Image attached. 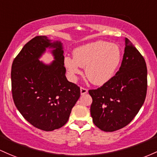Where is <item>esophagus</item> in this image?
I'll use <instances>...</instances> for the list:
<instances>
[{
	"label": "esophagus",
	"mask_w": 157,
	"mask_h": 157,
	"mask_svg": "<svg viewBox=\"0 0 157 157\" xmlns=\"http://www.w3.org/2000/svg\"><path fill=\"white\" fill-rule=\"evenodd\" d=\"M87 92H88V90L86 89H85V88H83V87L80 88V94H81L82 95H83V94H86Z\"/></svg>",
	"instance_id": "esophagus-1"
}]
</instances>
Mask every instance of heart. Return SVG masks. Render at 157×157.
Instances as JSON below:
<instances>
[{
  "label": "heart",
  "instance_id": "obj_1",
  "mask_svg": "<svg viewBox=\"0 0 157 157\" xmlns=\"http://www.w3.org/2000/svg\"><path fill=\"white\" fill-rule=\"evenodd\" d=\"M121 57L118 44L96 41L75 48L73 59L65 57L64 65L72 77L80 73V67L85 68L88 80L94 85L102 86L114 77Z\"/></svg>",
  "mask_w": 157,
  "mask_h": 157
}]
</instances>
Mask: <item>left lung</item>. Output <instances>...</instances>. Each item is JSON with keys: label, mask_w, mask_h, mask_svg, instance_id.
Segmentation results:
<instances>
[{"label": "left lung", "mask_w": 157, "mask_h": 157, "mask_svg": "<svg viewBox=\"0 0 157 157\" xmlns=\"http://www.w3.org/2000/svg\"><path fill=\"white\" fill-rule=\"evenodd\" d=\"M123 59L118 71L101 88L89 90L90 113L96 127L113 132L127 126L139 113L147 93V66L144 57L125 38Z\"/></svg>", "instance_id": "1"}]
</instances>
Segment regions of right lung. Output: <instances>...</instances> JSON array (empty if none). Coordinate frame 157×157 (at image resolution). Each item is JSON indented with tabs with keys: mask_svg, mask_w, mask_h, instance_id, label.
Masks as SVG:
<instances>
[{
	"mask_svg": "<svg viewBox=\"0 0 157 157\" xmlns=\"http://www.w3.org/2000/svg\"><path fill=\"white\" fill-rule=\"evenodd\" d=\"M49 48L53 61L39 59ZM63 43L45 36L34 37L13 60L11 80L13 98L22 116L33 126L52 131L64 126L80 89L65 77Z\"/></svg>",
	"mask_w": 157,
	"mask_h": 157,
	"instance_id": "add662e5",
	"label": "right lung"
}]
</instances>
